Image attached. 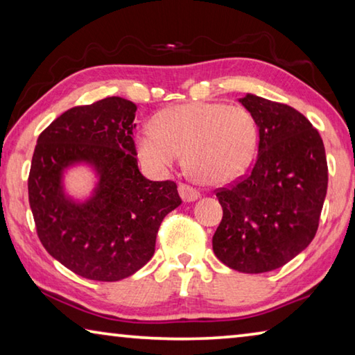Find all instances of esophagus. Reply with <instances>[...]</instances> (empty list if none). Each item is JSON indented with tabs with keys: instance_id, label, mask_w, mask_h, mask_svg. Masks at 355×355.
I'll use <instances>...</instances> for the list:
<instances>
[{
	"instance_id": "1",
	"label": "esophagus",
	"mask_w": 355,
	"mask_h": 355,
	"mask_svg": "<svg viewBox=\"0 0 355 355\" xmlns=\"http://www.w3.org/2000/svg\"><path fill=\"white\" fill-rule=\"evenodd\" d=\"M178 192H180V196H182V199L184 202H194L200 197L199 191H197L196 188H192V186H189V184H186V183L178 184Z\"/></svg>"
}]
</instances>
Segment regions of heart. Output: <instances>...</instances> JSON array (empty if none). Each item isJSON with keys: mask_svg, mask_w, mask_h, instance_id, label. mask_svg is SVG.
Wrapping results in <instances>:
<instances>
[{"mask_svg": "<svg viewBox=\"0 0 355 355\" xmlns=\"http://www.w3.org/2000/svg\"><path fill=\"white\" fill-rule=\"evenodd\" d=\"M144 128L137 153L150 169L167 171L184 153L189 175L205 184H224L249 169L258 147V125L239 105L202 101L169 107Z\"/></svg>", "mask_w": 355, "mask_h": 355, "instance_id": "heart-1", "label": "heart"}]
</instances>
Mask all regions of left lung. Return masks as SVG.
<instances>
[{"instance_id":"obj_1","label":"left lung","mask_w":355,"mask_h":355,"mask_svg":"<svg viewBox=\"0 0 355 355\" xmlns=\"http://www.w3.org/2000/svg\"><path fill=\"white\" fill-rule=\"evenodd\" d=\"M258 125V155L248 177L216 191L222 220L213 250L228 268L260 274L284 266L315 238L327 192L326 150L294 107L248 94L239 98Z\"/></svg>"}]
</instances>
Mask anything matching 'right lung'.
Wrapping results in <instances>:
<instances>
[{
  "label": "right lung",
  "mask_w": 355,
  "mask_h": 355,
  "mask_svg": "<svg viewBox=\"0 0 355 355\" xmlns=\"http://www.w3.org/2000/svg\"><path fill=\"white\" fill-rule=\"evenodd\" d=\"M133 101L107 97L75 106L42 131L28 178L29 207L40 243L65 268L89 280L117 282L155 254L163 219L180 199L177 184L139 172ZM84 162L99 182L87 201L64 194L62 177Z\"/></svg>",
  "instance_id": "right-lung-1"
}]
</instances>
